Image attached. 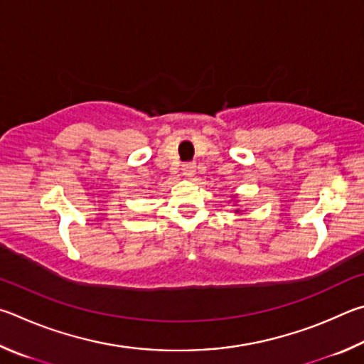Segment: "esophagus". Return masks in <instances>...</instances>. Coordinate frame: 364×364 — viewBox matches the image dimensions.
Returning a JSON list of instances; mask_svg holds the SVG:
<instances>
[{"label": "esophagus", "mask_w": 364, "mask_h": 364, "mask_svg": "<svg viewBox=\"0 0 364 364\" xmlns=\"http://www.w3.org/2000/svg\"><path fill=\"white\" fill-rule=\"evenodd\" d=\"M182 172L187 177H192L195 174V164H183L182 166Z\"/></svg>", "instance_id": "34e87169"}]
</instances>
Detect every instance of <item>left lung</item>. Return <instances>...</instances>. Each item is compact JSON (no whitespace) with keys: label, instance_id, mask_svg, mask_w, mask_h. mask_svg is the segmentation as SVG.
<instances>
[{"label":"left lung","instance_id":"8db88e82","mask_svg":"<svg viewBox=\"0 0 364 364\" xmlns=\"http://www.w3.org/2000/svg\"><path fill=\"white\" fill-rule=\"evenodd\" d=\"M233 196V203H235V206H237V201H238V195H232ZM235 214H241V209L240 208H237L235 209Z\"/></svg>","mask_w":364,"mask_h":364}]
</instances>
